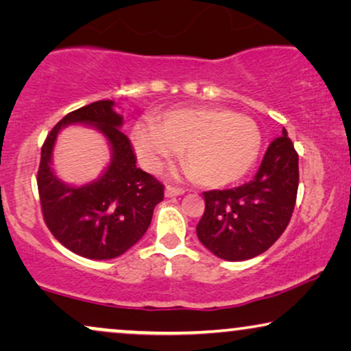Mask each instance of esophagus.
Instances as JSON below:
<instances>
[{
	"instance_id": "34e87169",
	"label": "esophagus",
	"mask_w": 351,
	"mask_h": 351,
	"mask_svg": "<svg viewBox=\"0 0 351 351\" xmlns=\"http://www.w3.org/2000/svg\"><path fill=\"white\" fill-rule=\"evenodd\" d=\"M185 190L184 189H179V186H172V185H167L165 189V195L167 198H172V196H180L184 195Z\"/></svg>"
}]
</instances>
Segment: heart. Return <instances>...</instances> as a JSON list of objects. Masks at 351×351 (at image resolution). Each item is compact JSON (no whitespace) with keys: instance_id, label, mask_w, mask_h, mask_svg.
<instances>
[{"instance_id":"obj_1","label":"heart","mask_w":351,"mask_h":351,"mask_svg":"<svg viewBox=\"0 0 351 351\" xmlns=\"http://www.w3.org/2000/svg\"><path fill=\"white\" fill-rule=\"evenodd\" d=\"M134 150L148 171H158L177 152L185 174L204 186L233 184L251 171L262 145L257 123L225 108L172 110L156 126L137 124Z\"/></svg>"}]
</instances>
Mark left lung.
<instances>
[{
	"label": "left lung",
	"mask_w": 351,
	"mask_h": 351,
	"mask_svg": "<svg viewBox=\"0 0 351 351\" xmlns=\"http://www.w3.org/2000/svg\"><path fill=\"white\" fill-rule=\"evenodd\" d=\"M299 189V155L287 131L268 145L252 180L230 190L204 191L196 234L214 256L241 262L261 256L285 232Z\"/></svg>",
	"instance_id": "obj_1"
}]
</instances>
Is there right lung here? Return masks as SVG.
I'll use <instances>...</instances> for the list:
<instances>
[{"label": "right lung", "mask_w": 351, "mask_h": 351, "mask_svg": "<svg viewBox=\"0 0 351 351\" xmlns=\"http://www.w3.org/2000/svg\"><path fill=\"white\" fill-rule=\"evenodd\" d=\"M70 123H88L108 138L112 152L103 176L89 184H65L51 169L56 136ZM123 117L113 100H99L71 112L47 134L41 148L38 191L43 217L57 241L94 261L121 256L150 227L165 186L136 166L131 141L121 132Z\"/></svg>", "instance_id": "1"}]
</instances>
